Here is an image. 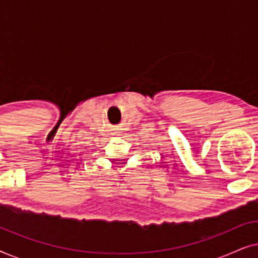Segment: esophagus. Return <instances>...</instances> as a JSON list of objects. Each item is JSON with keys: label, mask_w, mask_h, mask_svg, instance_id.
<instances>
[{"label": "esophagus", "mask_w": 258, "mask_h": 258, "mask_svg": "<svg viewBox=\"0 0 258 258\" xmlns=\"http://www.w3.org/2000/svg\"><path fill=\"white\" fill-rule=\"evenodd\" d=\"M114 134L116 136H122V132H115Z\"/></svg>", "instance_id": "obj_1"}]
</instances>
